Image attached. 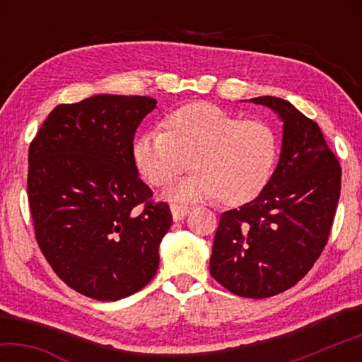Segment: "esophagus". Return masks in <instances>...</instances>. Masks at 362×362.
<instances>
[{
    "label": "esophagus",
    "instance_id": "obj_1",
    "mask_svg": "<svg viewBox=\"0 0 362 362\" xmlns=\"http://www.w3.org/2000/svg\"><path fill=\"white\" fill-rule=\"evenodd\" d=\"M170 212H173L175 222H180V220L185 218V216L189 212V207L183 204H170Z\"/></svg>",
    "mask_w": 362,
    "mask_h": 362
}]
</instances>
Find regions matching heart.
<instances>
[{
  "label": "heart",
  "mask_w": 362,
  "mask_h": 362,
  "mask_svg": "<svg viewBox=\"0 0 362 362\" xmlns=\"http://www.w3.org/2000/svg\"><path fill=\"white\" fill-rule=\"evenodd\" d=\"M163 131L134 144V163L151 187H166L183 169H193L168 188L175 201L214 199L241 206L259 194L273 174L278 139L259 119H241L214 103L194 102L170 112Z\"/></svg>",
  "instance_id": "1"
}]
</instances>
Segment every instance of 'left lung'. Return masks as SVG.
<instances>
[{
  "label": "left lung",
  "mask_w": 362,
  "mask_h": 362,
  "mask_svg": "<svg viewBox=\"0 0 362 362\" xmlns=\"http://www.w3.org/2000/svg\"><path fill=\"white\" fill-rule=\"evenodd\" d=\"M250 102L284 121L283 150L260 194L222 214L209 267L230 292L267 298L296 286L320 259L339 204L341 168L317 122L289 102L269 95Z\"/></svg>",
  "instance_id": "obj_1"
}]
</instances>
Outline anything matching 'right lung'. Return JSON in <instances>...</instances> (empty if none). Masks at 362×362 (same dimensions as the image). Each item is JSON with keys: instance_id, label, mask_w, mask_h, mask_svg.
<instances>
[{"instance_id": "add662e5", "label": "right lung", "mask_w": 362, "mask_h": 362, "mask_svg": "<svg viewBox=\"0 0 362 362\" xmlns=\"http://www.w3.org/2000/svg\"><path fill=\"white\" fill-rule=\"evenodd\" d=\"M156 107L142 95L62 103L28 150L36 243L54 273L86 297L115 302L150 283L173 223L134 163V136Z\"/></svg>"}]
</instances>
